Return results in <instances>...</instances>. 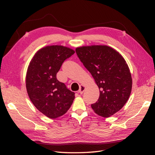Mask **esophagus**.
Segmentation results:
<instances>
[{
  "label": "esophagus",
  "mask_w": 155,
  "mask_h": 155,
  "mask_svg": "<svg viewBox=\"0 0 155 155\" xmlns=\"http://www.w3.org/2000/svg\"><path fill=\"white\" fill-rule=\"evenodd\" d=\"M79 90L80 91H84V87H83V86H80L79 87Z\"/></svg>",
  "instance_id": "esophagus-1"
}]
</instances>
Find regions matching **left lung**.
I'll return each instance as SVG.
<instances>
[{
    "label": "left lung",
    "mask_w": 155,
    "mask_h": 155,
    "mask_svg": "<svg viewBox=\"0 0 155 155\" xmlns=\"http://www.w3.org/2000/svg\"><path fill=\"white\" fill-rule=\"evenodd\" d=\"M74 53L64 46H47L36 52L28 67L26 88L29 98L41 113L52 119L64 115L74 99V92L57 78L62 64Z\"/></svg>",
    "instance_id": "1"
}]
</instances>
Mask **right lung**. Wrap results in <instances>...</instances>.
<instances>
[{"label": "right lung", "mask_w": 155, "mask_h": 155, "mask_svg": "<svg viewBox=\"0 0 155 155\" xmlns=\"http://www.w3.org/2000/svg\"><path fill=\"white\" fill-rule=\"evenodd\" d=\"M76 52L99 89V98L92 108L101 117H110L124 107L131 93L133 79L127 63L107 45L83 46Z\"/></svg>", "instance_id": "add662e5"}]
</instances>
